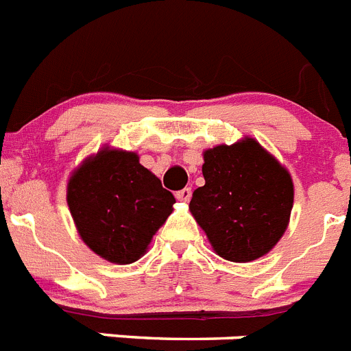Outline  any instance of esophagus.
Returning <instances> with one entry per match:
<instances>
[{"label": "esophagus", "instance_id": "esophagus-1", "mask_svg": "<svg viewBox=\"0 0 351 351\" xmlns=\"http://www.w3.org/2000/svg\"><path fill=\"white\" fill-rule=\"evenodd\" d=\"M176 199L181 200V202H188L191 199V188H182L176 193Z\"/></svg>", "mask_w": 351, "mask_h": 351}]
</instances>
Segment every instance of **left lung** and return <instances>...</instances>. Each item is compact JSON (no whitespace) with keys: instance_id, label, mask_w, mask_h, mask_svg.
I'll list each match as a JSON object with an SVG mask.
<instances>
[{"instance_id":"1","label":"left lung","mask_w":351,"mask_h":351,"mask_svg":"<svg viewBox=\"0 0 351 351\" xmlns=\"http://www.w3.org/2000/svg\"><path fill=\"white\" fill-rule=\"evenodd\" d=\"M202 156L206 184L193 191L190 211L213 250L232 263L266 256L289 226L295 200L289 170L250 136Z\"/></svg>"}]
</instances>
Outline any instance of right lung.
Listing matches in <instances>:
<instances>
[{
    "label": "right lung",
    "mask_w": 351,
    "mask_h": 351,
    "mask_svg": "<svg viewBox=\"0 0 351 351\" xmlns=\"http://www.w3.org/2000/svg\"><path fill=\"white\" fill-rule=\"evenodd\" d=\"M176 199L136 152L104 145L71 172L67 206L83 243L113 265L138 261Z\"/></svg>",
    "instance_id": "1"
}]
</instances>
